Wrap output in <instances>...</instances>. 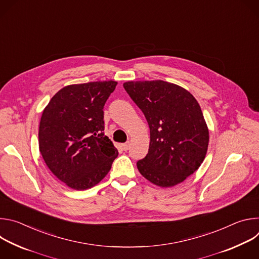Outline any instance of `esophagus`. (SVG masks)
I'll use <instances>...</instances> for the list:
<instances>
[{"mask_svg":"<svg viewBox=\"0 0 259 259\" xmlns=\"http://www.w3.org/2000/svg\"><path fill=\"white\" fill-rule=\"evenodd\" d=\"M129 146H130V142L128 141V142H125V143H123L122 144V147H123V150L124 151H127L128 149H129Z\"/></svg>","mask_w":259,"mask_h":259,"instance_id":"obj_1","label":"esophagus"}]
</instances>
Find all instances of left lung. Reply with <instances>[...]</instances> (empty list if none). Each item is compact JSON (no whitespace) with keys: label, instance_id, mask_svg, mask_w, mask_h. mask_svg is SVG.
<instances>
[{"label":"left lung","instance_id":"1","mask_svg":"<svg viewBox=\"0 0 259 259\" xmlns=\"http://www.w3.org/2000/svg\"><path fill=\"white\" fill-rule=\"evenodd\" d=\"M150 126L149 153L137 162L140 174L161 188H171L199 169L209 130L196 98L184 88L161 80L123 84Z\"/></svg>","mask_w":259,"mask_h":259}]
</instances>
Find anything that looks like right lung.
<instances>
[{
  "mask_svg": "<svg viewBox=\"0 0 259 259\" xmlns=\"http://www.w3.org/2000/svg\"><path fill=\"white\" fill-rule=\"evenodd\" d=\"M117 84L103 81L65 86L43 110L40 153L50 171L72 190L96 186L118 157V150L103 132V106Z\"/></svg>",
  "mask_w": 259,
  "mask_h": 259,
  "instance_id": "1",
  "label": "right lung"
}]
</instances>
